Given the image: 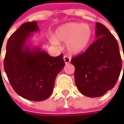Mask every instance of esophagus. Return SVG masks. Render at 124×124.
<instances>
[{"label": "esophagus", "instance_id": "34e87169", "mask_svg": "<svg viewBox=\"0 0 124 124\" xmlns=\"http://www.w3.org/2000/svg\"><path fill=\"white\" fill-rule=\"evenodd\" d=\"M64 62L66 63V64H68V63H70V61H71V59H70V57H68V56H64Z\"/></svg>", "mask_w": 124, "mask_h": 124}]
</instances>
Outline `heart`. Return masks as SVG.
Masks as SVG:
<instances>
[{
  "label": "heart",
  "instance_id": "1",
  "mask_svg": "<svg viewBox=\"0 0 124 124\" xmlns=\"http://www.w3.org/2000/svg\"><path fill=\"white\" fill-rule=\"evenodd\" d=\"M93 36V31L89 24L69 22L57 28L54 37L50 39V41L56 46L59 44L58 41H66L65 46L68 52L78 54L86 49Z\"/></svg>",
  "mask_w": 124,
  "mask_h": 124
}]
</instances>
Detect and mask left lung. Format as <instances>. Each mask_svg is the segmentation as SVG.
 <instances>
[{"mask_svg":"<svg viewBox=\"0 0 124 124\" xmlns=\"http://www.w3.org/2000/svg\"><path fill=\"white\" fill-rule=\"evenodd\" d=\"M95 24L96 40L85 52L71 60L75 68L76 86L82 94L90 98L102 96L112 89L122 67L116 39L104 25Z\"/></svg>","mask_w":124,"mask_h":124,"instance_id":"8db88e82","label":"left lung"}]
</instances>
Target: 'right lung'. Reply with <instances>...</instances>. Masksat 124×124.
I'll list each match as a JSON object with an SVG mask.
<instances>
[{
    "label": "right lung",
    "instance_id": "obj_1",
    "mask_svg": "<svg viewBox=\"0 0 124 124\" xmlns=\"http://www.w3.org/2000/svg\"><path fill=\"white\" fill-rule=\"evenodd\" d=\"M39 31L37 22L23 23L8 40L4 70L15 92L22 98L42 101L52 93L57 75L65 63L63 54L51 57L28 39Z\"/></svg>",
    "mask_w": 124,
    "mask_h": 124
}]
</instances>
